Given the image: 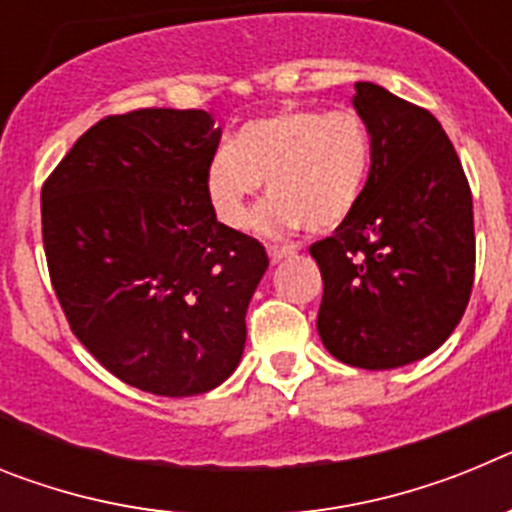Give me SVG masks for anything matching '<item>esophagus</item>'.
I'll list each match as a JSON object with an SVG mask.
<instances>
[{
	"label": "esophagus",
	"mask_w": 512,
	"mask_h": 512,
	"mask_svg": "<svg viewBox=\"0 0 512 512\" xmlns=\"http://www.w3.org/2000/svg\"><path fill=\"white\" fill-rule=\"evenodd\" d=\"M266 253H269L271 264H279V261L295 256V248L292 246H266Z\"/></svg>",
	"instance_id": "obj_1"
}]
</instances>
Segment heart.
<instances>
[{
	"mask_svg": "<svg viewBox=\"0 0 512 512\" xmlns=\"http://www.w3.org/2000/svg\"><path fill=\"white\" fill-rule=\"evenodd\" d=\"M372 133L356 110H282L246 122L230 146L207 158L202 187L228 228L248 220L266 182L269 200L256 228L284 235L297 228L328 233L354 215L372 171Z\"/></svg>",
	"mask_w": 512,
	"mask_h": 512,
	"instance_id": "obj_1",
	"label": "heart"
}]
</instances>
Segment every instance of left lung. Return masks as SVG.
<instances>
[{
  "label": "left lung",
  "mask_w": 512,
  "mask_h": 512,
  "mask_svg": "<svg viewBox=\"0 0 512 512\" xmlns=\"http://www.w3.org/2000/svg\"><path fill=\"white\" fill-rule=\"evenodd\" d=\"M351 102L372 133V171L354 215L310 246L318 333L338 361L379 372L433 354L467 310L472 192L431 112L372 81H356Z\"/></svg>",
  "instance_id": "1"
}]
</instances>
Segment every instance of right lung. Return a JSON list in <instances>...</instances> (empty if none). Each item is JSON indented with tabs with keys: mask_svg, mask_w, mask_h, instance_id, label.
Returning a JSON list of instances; mask_svg holds the SVG:
<instances>
[{
	"mask_svg": "<svg viewBox=\"0 0 512 512\" xmlns=\"http://www.w3.org/2000/svg\"><path fill=\"white\" fill-rule=\"evenodd\" d=\"M220 128L205 110L99 120L40 194L48 271L71 330L130 387L215 390L246 346V310L269 256L217 223L202 174Z\"/></svg>",
	"mask_w": 512,
	"mask_h": 512,
	"instance_id": "right-lung-1",
	"label": "right lung"
}]
</instances>
